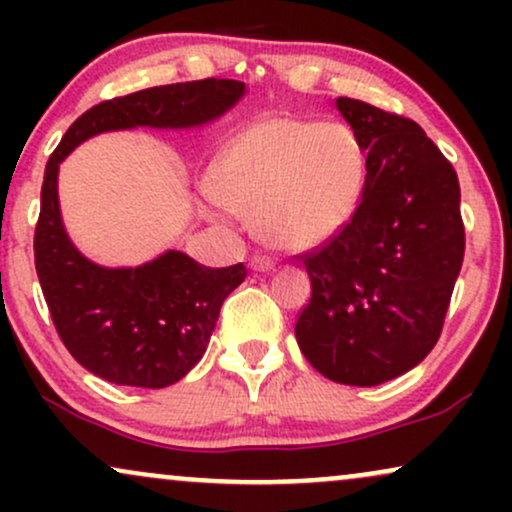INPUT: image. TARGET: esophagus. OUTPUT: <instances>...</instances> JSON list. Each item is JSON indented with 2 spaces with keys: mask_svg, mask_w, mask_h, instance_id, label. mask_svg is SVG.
<instances>
[{
  "mask_svg": "<svg viewBox=\"0 0 512 512\" xmlns=\"http://www.w3.org/2000/svg\"><path fill=\"white\" fill-rule=\"evenodd\" d=\"M250 267L255 269V272H272L274 260H272V257H267V255H255L250 260Z\"/></svg>",
  "mask_w": 512,
  "mask_h": 512,
  "instance_id": "obj_1",
  "label": "esophagus"
}]
</instances>
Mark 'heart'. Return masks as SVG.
<instances>
[{"mask_svg":"<svg viewBox=\"0 0 512 512\" xmlns=\"http://www.w3.org/2000/svg\"><path fill=\"white\" fill-rule=\"evenodd\" d=\"M366 154L354 129L305 117H264L214 158L209 192L252 216L255 233L276 250L301 252L337 236L354 216Z\"/></svg>","mask_w":512,"mask_h":512,"instance_id":"obj_1","label":"heart"}]
</instances>
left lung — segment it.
I'll list each match as a JSON object with an SVG mask.
<instances>
[{"mask_svg": "<svg viewBox=\"0 0 512 512\" xmlns=\"http://www.w3.org/2000/svg\"><path fill=\"white\" fill-rule=\"evenodd\" d=\"M337 110L368 154L366 182L351 221L301 255L313 293L296 339L325 378L373 387L438 342L464 257L460 182L414 120L354 98Z\"/></svg>", "mask_w": 512, "mask_h": 512, "instance_id": "left-lung-1", "label": "left lung"}]
</instances>
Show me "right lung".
Here are the masks:
<instances>
[{
  "instance_id": "right-lung-1",
  "label": "right lung",
  "mask_w": 512,
  "mask_h": 512,
  "mask_svg": "<svg viewBox=\"0 0 512 512\" xmlns=\"http://www.w3.org/2000/svg\"><path fill=\"white\" fill-rule=\"evenodd\" d=\"M243 96L245 84L233 79L144 88L86 110L50 156L33 240L35 272L57 334L88 373L151 390L178 383L204 356L223 301L243 284L248 269H211L178 250L142 267L110 269L91 262L64 231L60 163L101 132L207 125Z\"/></svg>"
}]
</instances>
